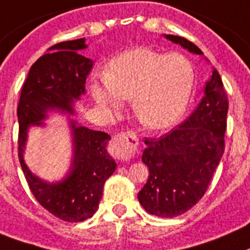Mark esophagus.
<instances>
[{
	"instance_id": "1",
	"label": "esophagus",
	"mask_w": 250,
	"mask_h": 250,
	"mask_svg": "<svg viewBox=\"0 0 250 250\" xmlns=\"http://www.w3.org/2000/svg\"><path fill=\"white\" fill-rule=\"evenodd\" d=\"M138 153V138L131 131L117 134L113 138V154L117 160L130 161Z\"/></svg>"
}]
</instances>
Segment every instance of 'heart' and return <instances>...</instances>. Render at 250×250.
<instances>
[{"label": "heart", "instance_id": "1", "mask_svg": "<svg viewBox=\"0 0 250 250\" xmlns=\"http://www.w3.org/2000/svg\"><path fill=\"white\" fill-rule=\"evenodd\" d=\"M104 84L94 83L93 96L102 106L119 110L131 98V110L143 126L161 130L179 121L190 100L194 69L179 52L149 48L125 51L111 60Z\"/></svg>", "mask_w": 250, "mask_h": 250}]
</instances>
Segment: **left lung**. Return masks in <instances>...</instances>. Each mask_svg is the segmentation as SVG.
Wrapping results in <instances>:
<instances>
[{
	"label": "left lung",
	"mask_w": 250,
	"mask_h": 250,
	"mask_svg": "<svg viewBox=\"0 0 250 250\" xmlns=\"http://www.w3.org/2000/svg\"><path fill=\"white\" fill-rule=\"evenodd\" d=\"M184 48L203 55L184 37L166 36ZM206 96L179 127L160 138H146L142 161L149 168L147 184L138 193L140 204L158 217L180 216L207 191L225 150L229 100L221 76L213 70Z\"/></svg>",
	"instance_id": "8db88e82"
}]
</instances>
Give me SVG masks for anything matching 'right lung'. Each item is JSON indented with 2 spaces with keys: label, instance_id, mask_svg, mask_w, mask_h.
<instances>
[{
  "label": "right lung",
  "instance_id": "1",
  "mask_svg": "<svg viewBox=\"0 0 250 250\" xmlns=\"http://www.w3.org/2000/svg\"><path fill=\"white\" fill-rule=\"evenodd\" d=\"M85 39L53 44L52 52L33 63L22 84L18 104V153L29 189L38 203L55 217L66 222L90 218L98 208L103 185L115 172L116 162L107 153L110 135L84 126L74 129L75 157L71 172L57 184H47L29 171L22 150L29 125H42L49 108L73 112L71 103L85 90L92 61L76 51L85 48Z\"/></svg>",
  "mask_w": 250,
  "mask_h": 250
}]
</instances>
